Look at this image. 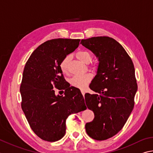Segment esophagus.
<instances>
[{"label":"esophagus","instance_id":"34e87169","mask_svg":"<svg viewBox=\"0 0 153 153\" xmlns=\"http://www.w3.org/2000/svg\"><path fill=\"white\" fill-rule=\"evenodd\" d=\"M81 92H82V95L84 96L85 94V91L84 90H81Z\"/></svg>","mask_w":153,"mask_h":153}]
</instances>
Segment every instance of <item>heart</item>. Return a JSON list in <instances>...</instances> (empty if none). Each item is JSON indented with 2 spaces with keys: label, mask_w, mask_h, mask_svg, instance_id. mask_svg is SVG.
<instances>
[{
  "label": "heart",
  "mask_w": 153,
  "mask_h": 153,
  "mask_svg": "<svg viewBox=\"0 0 153 153\" xmlns=\"http://www.w3.org/2000/svg\"><path fill=\"white\" fill-rule=\"evenodd\" d=\"M76 57L84 63H89L91 59V54L88 51H84V50H81L77 52ZM69 61V56L68 55L65 56L61 61L59 67L63 73H66L68 71ZM91 78H92V76L90 74L78 75V76H75L72 77L70 82L71 84L74 87L83 90L90 82Z\"/></svg>",
  "instance_id": "b5f03b06"
}]
</instances>
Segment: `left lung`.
<instances>
[{"instance_id":"obj_1","label":"left lung","mask_w":153,"mask_h":153,"mask_svg":"<svg viewBox=\"0 0 153 153\" xmlns=\"http://www.w3.org/2000/svg\"><path fill=\"white\" fill-rule=\"evenodd\" d=\"M80 44L99 61L97 74L90 85L96 94H85L86 105L94 113L85 130L93 139L106 140L120 131L134 108L138 89L134 64L123 47L111 37H91Z\"/></svg>"}]
</instances>
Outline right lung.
Returning <instances> with one entry per match:
<instances>
[{
    "mask_svg": "<svg viewBox=\"0 0 153 153\" xmlns=\"http://www.w3.org/2000/svg\"><path fill=\"white\" fill-rule=\"evenodd\" d=\"M79 41H46L32 53L25 66L20 87L22 110L35 134L48 142L62 138L68 116L86 109L81 91L70 87L59 67L61 61L78 47ZM55 87L64 89L65 96L55 95Z\"/></svg>",
    "mask_w": 153,
    "mask_h": 153,
    "instance_id": "1",
    "label": "right lung"
}]
</instances>
